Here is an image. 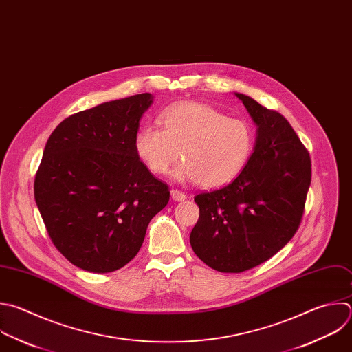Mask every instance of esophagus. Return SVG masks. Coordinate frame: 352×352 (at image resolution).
<instances>
[{
  "label": "esophagus",
  "instance_id": "1",
  "mask_svg": "<svg viewBox=\"0 0 352 352\" xmlns=\"http://www.w3.org/2000/svg\"><path fill=\"white\" fill-rule=\"evenodd\" d=\"M171 199L174 201H184L186 199L185 193L181 192V190H177V189H171Z\"/></svg>",
  "mask_w": 352,
  "mask_h": 352
}]
</instances>
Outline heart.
I'll return each mask as SVG.
<instances>
[{
  "label": "heart",
  "instance_id": "b5f03b06",
  "mask_svg": "<svg viewBox=\"0 0 352 352\" xmlns=\"http://www.w3.org/2000/svg\"><path fill=\"white\" fill-rule=\"evenodd\" d=\"M162 129L145 124L134 138L138 157L153 174H166L178 160L171 177L178 182H196L217 188L238 177L248 164L254 137L241 119H228L218 109L186 102L164 110Z\"/></svg>",
  "mask_w": 352,
  "mask_h": 352
}]
</instances>
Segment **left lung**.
I'll return each mask as SVG.
<instances>
[{"label":"left lung","mask_w":352,"mask_h":352,"mask_svg":"<svg viewBox=\"0 0 352 352\" xmlns=\"http://www.w3.org/2000/svg\"><path fill=\"white\" fill-rule=\"evenodd\" d=\"M235 95L257 126L254 149L230 184L195 196L200 214L189 238L204 264L226 274L252 270L287 245L311 185L309 155L289 122L252 96Z\"/></svg>","instance_id":"left-lung-1"}]
</instances>
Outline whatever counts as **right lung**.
I'll return each mask as SVG.
<instances>
[{
    "mask_svg": "<svg viewBox=\"0 0 352 352\" xmlns=\"http://www.w3.org/2000/svg\"><path fill=\"white\" fill-rule=\"evenodd\" d=\"M152 94L100 103L65 119L47 141L34 197L55 248L76 267L106 274L140 252L166 184L140 160L134 138Z\"/></svg>",
    "mask_w": 352,
    "mask_h": 352,
    "instance_id": "right-lung-1",
    "label": "right lung"
}]
</instances>
